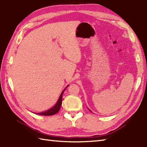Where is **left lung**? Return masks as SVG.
I'll return each instance as SVG.
<instances>
[{
	"instance_id": "1",
	"label": "left lung",
	"mask_w": 147,
	"mask_h": 147,
	"mask_svg": "<svg viewBox=\"0 0 147 147\" xmlns=\"http://www.w3.org/2000/svg\"><path fill=\"white\" fill-rule=\"evenodd\" d=\"M88 110H89V109H88ZM90 110V111H91V112H92V111H91V110Z\"/></svg>"
}]
</instances>
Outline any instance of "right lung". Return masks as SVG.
I'll return each mask as SVG.
<instances>
[{"label": "right lung", "instance_id": "1", "mask_svg": "<svg viewBox=\"0 0 147 147\" xmlns=\"http://www.w3.org/2000/svg\"><path fill=\"white\" fill-rule=\"evenodd\" d=\"M68 86H69V85H67V86L66 87V88L67 87H68ZM66 88L62 91V93H61L59 99H58L57 101L56 102V103L55 104V105L54 106V107H53L49 109V110H47L45 111H42L40 113H36V114L39 115H43V116H51V115H54L56 114L60 110L61 104H62L63 94V93L64 92V91H65Z\"/></svg>", "mask_w": 147, "mask_h": 147}]
</instances>
